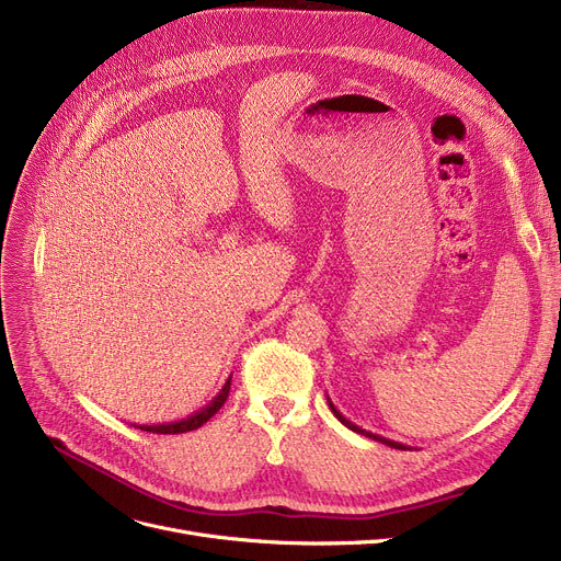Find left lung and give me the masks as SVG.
Returning <instances> with one entry per match:
<instances>
[{"mask_svg":"<svg viewBox=\"0 0 561 561\" xmlns=\"http://www.w3.org/2000/svg\"><path fill=\"white\" fill-rule=\"evenodd\" d=\"M330 403V408H332V412H334V417L344 424V426H348L351 431H355V433H359V435H367V437H374V440H378V443H382V445H387V447H392V449H408L405 445H401V443H394V440H387V437H380V435H374V433H369V431H364V428H359V426H355L353 422H348L344 415H341V412L332 405V401H328Z\"/></svg>","mask_w":561,"mask_h":561,"instance_id":"1","label":"left lung"}]
</instances>
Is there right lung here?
<instances>
[{
    "label": "right lung",
    "instance_id": "obj_1",
    "mask_svg": "<svg viewBox=\"0 0 561 561\" xmlns=\"http://www.w3.org/2000/svg\"><path fill=\"white\" fill-rule=\"evenodd\" d=\"M229 389H231V378L225 382V387L220 389V394H217L206 408H202L199 412H194V415H190L187 420H181V422H169V424H153V426H139L141 431H149V433H169V435H174V433H187V431H194V428H199L202 424H206L217 410H220L222 405H225V401H227V397H229Z\"/></svg>",
    "mask_w": 561,
    "mask_h": 561
}]
</instances>
